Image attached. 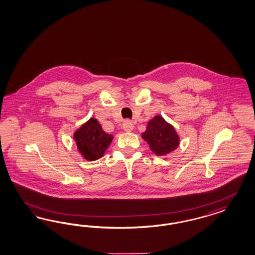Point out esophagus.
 <instances>
[{"label": "esophagus", "mask_w": 255, "mask_h": 255, "mask_svg": "<svg viewBox=\"0 0 255 255\" xmlns=\"http://www.w3.org/2000/svg\"><path fill=\"white\" fill-rule=\"evenodd\" d=\"M123 128H124V131L129 132V131H132V129H133V124H132L131 121H126V122H124V124H123Z\"/></svg>", "instance_id": "34e87169"}]
</instances>
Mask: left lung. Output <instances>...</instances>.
Instances as JSON below:
<instances>
[{
    "instance_id": "obj_1",
    "label": "left lung",
    "mask_w": 255,
    "mask_h": 255,
    "mask_svg": "<svg viewBox=\"0 0 255 255\" xmlns=\"http://www.w3.org/2000/svg\"><path fill=\"white\" fill-rule=\"evenodd\" d=\"M142 138L158 156L168 154L179 145V136L174 126L162 116H155L148 122L146 131L142 133Z\"/></svg>"
}]
</instances>
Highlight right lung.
<instances>
[{"instance_id": "1", "label": "right lung", "mask_w": 255, "mask_h": 255, "mask_svg": "<svg viewBox=\"0 0 255 255\" xmlns=\"http://www.w3.org/2000/svg\"><path fill=\"white\" fill-rule=\"evenodd\" d=\"M77 149L87 161L102 158L113 140V135L102 129L96 119L91 118L74 133Z\"/></svg>"}]
</instances>
